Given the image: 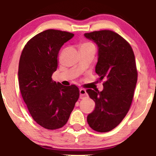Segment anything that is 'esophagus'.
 <instances>
[{"mask_svg": "<svg viewBox=\"0 0 156 156\" xmlns=\"http://www.w3.org/2000/svg\"><path fill=\"white\" fill-rule=\"evenodd\" d=\"M85 97H87V91L85 89H80V99H84Z\"/></svg>", "mask_w": 156, "mask_h": 156, "instance_id": "obj_1", "label": "esophagus"}]
</instances>
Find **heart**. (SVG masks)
<instances>
[{
	"label": "heart",
	"instance_id": "obj_1",
	"mask_svg": "<svg viewBox=\"0 0 156 156\" xmlns=\"http://www.w3.org/2000/svg\"><path fill=\"white\" fill-rule=\"evenodd\" d=\"M89 47H93V44L90 43V42H84V43L82 44V47H81V48H89Z\"/></svg>",
	"mask_w": 156,
	"mask_h": 156
}]
</instances>
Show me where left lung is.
I'll return each instance as SVG.
<instances>
[{"instance_id": "left-lung-1", "label": "left lung", "mask_w": 156, "mask_h": 156, "mask_svg": "<svg viewBox=\"0 0 156 156\" xmlns=\"http://www.w3.org/2000/svg\"><path fill=\"white\" fill-rule=\"evenodd\" d=\"M84 37L98 47L95 72L105 80L101 91L87 89L95 102V109L87 116L93 130L108 132L116 128L129 112L137 82L135 56L123 38L111 30L85 33Z\"/></svg>"}]
</instances>
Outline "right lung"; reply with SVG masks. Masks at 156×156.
Returning a JSON list of instances; mask_svg holds the SVG:
<instances>
[{
  "instance_id": "add662e5",
  "label": "right lung",
  "mask_w": 156,
  "mask_h": 156,
  "mask_svg": "<svg viewBox=\"0 0 156 156\" xmlns=\"http://www.w3.org/2000/svg\"><path fill=\"white\" fill-rule=\"evenodd\" d=\"M74 34L47 30L29 40L18 67L19 87L33 119L44 129L55 130L67 122L80 97L77 87L52 80L58 66L59 50Z\"/></svg>"
}]
</instances>
